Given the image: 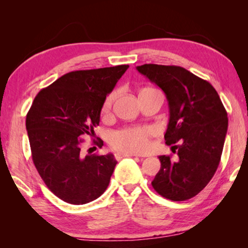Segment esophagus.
I'll return each mask as SVG.
<instances>
[{"label":"esophagus","mask_w":248,"mask_h":248,"mask_svg":"<svg viewBox=\"0 0 248 248\" xmlns=\"http://www.w3.org/2000/svg\"><path fill=\"white\" fill-rule=\"evenodd\" d=\"M129 156H138V155H136L134 153H125V152H118L115 154L116 159H120L123 157H129Z\"/></svg>","instance_id":"obj_1"}]
</instances>
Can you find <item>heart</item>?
<instances>
[{
	"label": "heart",
	"instance_id": "1",
	"mask_svg": "<svg viewBox=\"0 0 248 248\" xmlns=\"http://www.w3.org/2000/svg\"><path fill=\"white\" fill-rule=\"evenodd\" d=\"M115 94L107 96L103 104L102 111L108 115L110 111ZM154 132L152 127H128L115 131L110 137V144L114 149L130 153H143L149 149V139Z\"/></svg>",
	"mask_w": 248,
	"mask_h": 248
}]
</instances>
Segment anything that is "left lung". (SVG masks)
<instances>
[{
    "mask_svg": "<svg viewBox=\"0 0 248 248\" xmlns=\"http://www.w3.org/2000/svg\"><path fill=\"white\" fill-rule=\"evenodd\" d=\"M137 70L166 95L170 121L165 143L178 155L176 161L158 156L161 169L152 186L166 199H190L207 186L219 166L228 114L215 87L182 66L143 64Z\"/></svg>",
    "mask_w": 248,
    "mask_h": 248,
    "instance_id": "8db88e82",
    "label": "left lung"
}]
</instances>
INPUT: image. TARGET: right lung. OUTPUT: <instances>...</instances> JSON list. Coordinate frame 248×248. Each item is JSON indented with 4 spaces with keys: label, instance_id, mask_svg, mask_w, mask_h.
Segmentation results:
<instances>
[{
    "label": "right lung",
    "instance_id": "right-lung-1",
    "mask_svg": "<svg viewBox=\"0 0 248 248\" xmlns=\"http://www.w3.org/2000/svg\"><path fill=\"white\" fill-rule=\"evenodd\" d=\"M129 65L66 73L41 90L26 116L32 162L47 187L71 204L91 202L107 189L114 155L82 153L83 136L99 124L106 96ZM102 148L103 141H94Z\"/></svg>",
    "mask_w": 248,
    "mask_h": 248
}]
</instances>
